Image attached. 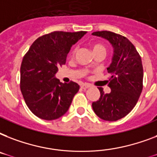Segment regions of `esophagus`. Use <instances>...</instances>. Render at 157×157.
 Returning <instances> with one entry per match:
<instances>
[{
  "instance_id": "34e87169",
  "label": "esophagus",
  "mask_w": 157,
  "mask_h": 157,
  "mask_svg": "<svg viewBox=\"0 0 157 157\" xmlns=\"http://www.w3.org/2000/svg\"><path fill=\"white\" fill-rule=\"evenodd\" d=\"M90 86L89 84H81V88L83 89V90H86V89L89 88Z\"/></svg>"
}]
</instances>
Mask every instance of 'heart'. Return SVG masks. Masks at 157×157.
<instances>
[{
	"label": "heart",
	"mask_w": 157,
	"mask_h": 157,
	"mask_svg": "<svg viewBox=\"0 0 157 157\" xmlns=\"http://www.w3.org/2000/svg\"><path fill=\"white\" fill-rule=\"evenodd\" d=\"M91 50L93 51L94 54H98V53H103V54H106V47H105L104 45L103 44H101V43H94L91 45ZM74 52H75V50H72L71 52V54H73Z\"/></svg>",
	"instance_id": "1"
}]
</instances>
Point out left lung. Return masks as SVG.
<instances>
[{"instance_id": "left-lung-1", "label": "left lung", "mask_w": 157, "mask_h": 157, "mask_svg": "<svg viewBox=\"0 0 157 157\" xmlns=\"http://www.w3.org/2000/svg\"><path fill=\"white\" fill-rule=\"evenodd\" d=\"M92 35L106 39L113 48L112 63L107 68L111 75L107 81L111 92L106 94L98 87L100 98L93 102L92 107L101 119L116 121L131 112L141 94L144 79L141 57L123 36L108 31L95 32Z\"/></svg>"}]
</instances>
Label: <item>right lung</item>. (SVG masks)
<instances>
[{
	"label": "right lung",
	"mask_w": 157,
	"mask_h": 157,
	"mask_svg": "<svg viewBox=\"0 0 157 157\" xmlns=\"http://www.w3.org/2000/svg\"><path fill=\"white\" fill-rule=\"evenodd\" d=\"M86 32H54L37 38L23 57L20 67V89L25 103L40 119L63 117L78 92L77 83H61L55 75L66 63L67 55Z\"/></svg>",
	"instance_id": "add662e5"
}]
</instances>
